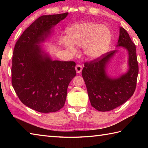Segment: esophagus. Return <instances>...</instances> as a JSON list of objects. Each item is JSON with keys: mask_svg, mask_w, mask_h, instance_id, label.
Instances as JSON below:
<instances>
[{"mask_svg": "<svg viewBox=\"0 0 148 148\" xmlns=\"http://www.w3.org/2000/svg\"><path fill=\"white\" fill-rule=\"evenodd\" d=\"M75 69H76V72L78 74H80L81 71H82V69H83V67L82 65H81L79 64H78L76 66V67H75Z\"/></svg>", "mask_w": 148, "mask_h": 148, "instance_id": "obj_1", "label": "esophagus"}]
</instances>
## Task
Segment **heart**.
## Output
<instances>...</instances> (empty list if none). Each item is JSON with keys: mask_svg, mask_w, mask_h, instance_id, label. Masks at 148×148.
Wrapping results in <instances>:
<instances>
[{"mask_svg": "<svg viewBox=\"0 0 148 148\" xmlns=\"http://www.w3.org/2000/svg\"><path fill=\"white\" fill-rule=\"evenodd\" d=\"M67 39L62 43L72 55L76 53L75 46L83 47L88 58L95 60L108 51L111 40V33L108 27L93 22H83L69 27L66 30Z\"/></svg>", "mask_w": 148, "mask_h": 148, "instance_id": "heart-1", "label": "heart"}]
</instances>
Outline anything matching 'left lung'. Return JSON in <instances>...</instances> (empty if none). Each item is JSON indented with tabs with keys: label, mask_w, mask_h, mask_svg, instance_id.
<instances>
[{
	"label": "left lung",
	"mask_w": 148,
	"mask_h": 148,
	"mask_svg": "<svg viewBox=\"0 0 148 148\" xmlns=\"http://www.w3.org/2000/svg\"><path fill=\"white\" fill-rule=\"evenodd\" d=\"M118 47L128 51V69L125 74L112 78L106 73L109 62L118 50L84 63L82 76L85 82L91 105L99 111H111L122 105L133 95L139 73L136 48L124 28L119 29Z\"/></svg>",
	"instance_id": "left-lung-1"
}]
</instances>
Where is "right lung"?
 <instances>
[{"label":"right lung","mask_w":148,"mask_h":148,"mask_svg":"<svg viewBox=\"0 0 148 148\" xmlns=\"http://www.w3.org/2000/svg\"><path fill=\"white\" fill-rule=\"evenodd\" d=\"M68 12L43 15L18 39L12 59V85L21 102L36 111L56 112L64 107L67 88L76 76L74 62L53 60L39 45Z\"/></svg>","instance_id":"1"}]
</instances>
